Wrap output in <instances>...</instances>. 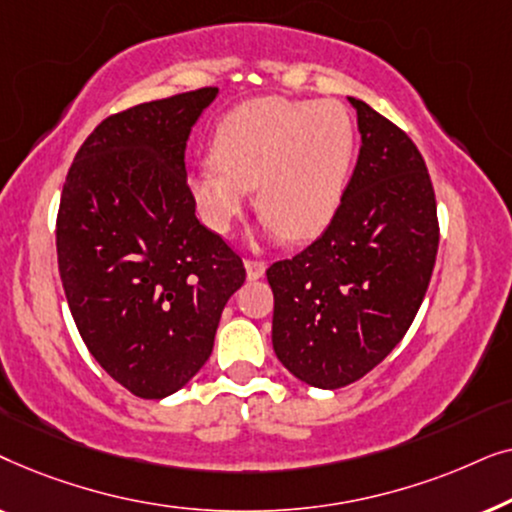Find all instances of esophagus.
<instances>
[{"label": "esophagus", "mask_w": 512, "mask_h": 512, "mask_svg": "<svg viewBox=\"0 0 512 512\" xmlns=\"http://www.w3.org/2000/svg\"><path fill=\"white\" fill-rule=\"evenodd\" d=\"M244 270H247V277L254 282V279H261L265 275V263L247 258V261H244Z\"/></svg>", "instance_id": "esophagus-1"}]
</instances>
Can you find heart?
<instances>
[{"mask_svg": "<svg viewBox=\"0 0 512 512\" xmlns=\"http://www.w3.org/2000/svg\"><path fill=\"white\" fill-rule=\"evenodd\" d=\"M354 149L340 102L256 97L219 123L214 158L188 172V193L202 223L228 233L256 188L265 233L312 240L338 214Z\"/></svg>", "mask_w": 512, "mask_h": 512, "instance_id": "b5f03b06", "label": "heart"}]
</instances>
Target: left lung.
<instances>
[{
	"label": "left lung",
	"mask_w": 512,
	"mask_h": 512,
	"mask_svg": "<svg viewBox=\"0 0 512 512\" xmlns=\"http://www.w3.org/2000/svg\"><path fill=\"white\" fill-rule=\"evenodd\" d=\"M349 102L361 149L338 214L317 242L268 268L277 359L319 389L361 380L403 340L440 237L422 153L366 102Z\"/></svg>",
	"instance_id": "1"
}]
</instances>
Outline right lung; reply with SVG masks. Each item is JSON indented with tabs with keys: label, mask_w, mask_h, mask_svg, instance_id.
<instances>
[{
	"label": "right lung",
	"mask_w": 512,
	"mask_h": 512,
	"mask_svg": "<svg viewBox=\"0 0 512 512\" xmlns=\"http://www.w3.org/2000/svg\"><path fill=\"white\" fill-rule=\"evenodd\" d=\"M219 88L137 104L97 125L65 188L58 268L83 342L139 398H165L205 366L242 258L195 216L186 142Z\"/></svg>",
	"instance_id": "add662e5"
}]
</instances>
